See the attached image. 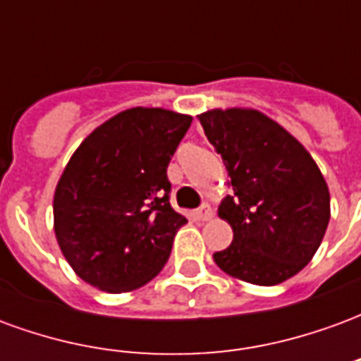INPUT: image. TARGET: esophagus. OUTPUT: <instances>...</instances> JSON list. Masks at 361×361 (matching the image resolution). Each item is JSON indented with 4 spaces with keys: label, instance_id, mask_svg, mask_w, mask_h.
<instances>
[{
    "label": "esophagus",
    "instance_id": "obj_1",
    "mask_svg": "<svg viewBox=\"0 0 361 361\" xmlns=\"http://www.w3.org/2000/svg\"><path fill=\"white\" fill-rule=\"evenodd\" d=\"M211 216H212V209L207 203L201 204V207H199V209L193 212V219L195 220H209Z\"/></svg>",
    "mask_w": 361,
    "mask_h": 361
}]
</instances>
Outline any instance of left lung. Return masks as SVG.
Instances as JSON below:
<instances>
[{
	"label": "left lung",
	"instance_id": "1",
	"mask_svg": "<svg viewBox=\"0 0 361 361\" xmlns=\"http://www.w3.org/2000/svg\"><path fill=\"white\" fill-rule=\"evenodd\" d=\"M199 121L234 189L219 207L234 240L212 255L214 263L251 284L284 282L310 263L325 235V178L310 152L261 111L211 110Z\"/></svg>",
	"mask_w": 361,
	"mask_h": 361
}]
</instances>
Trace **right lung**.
Masks as SVG:
<instances>
[{
	"instance_id": "1",
	"label": "right lung",
	"mask_w": 361,
	"mask_h": 361,
	"mask_svg": "<svg viewBox=\"0 0 361 361\" xmlns=\"http://www.w3.org/2000/svg\"><path fill=\"white\" fill-rule=\"evenodd\" d=\"M193 118L131 108L81 142L54 195V230L85 282L119 294L162 271L188 220L170 204L168 164Z\"/></svg>"
}]
</instances>
